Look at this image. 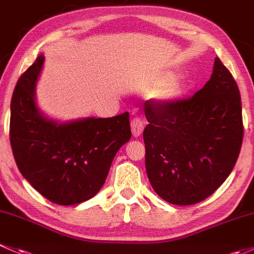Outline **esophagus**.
<instances>
[{
	"label": "esophagus",
	"instance_id": "1",
	"mask_svg": "<svg viewBox=\"0 0 254 254\" xmlns=\"http://www.w3.org/2000/svg\"><path fill=\"white\" fill-rule=\"evenodd\" d=\"M130 128H132V133L133 137L138 138L143 132V128H144V122L140 117H135V119L132 120L130 122Z\"/></svg>",
	"mask_w": 254,
	"mask_h": 254
}]
</instances>
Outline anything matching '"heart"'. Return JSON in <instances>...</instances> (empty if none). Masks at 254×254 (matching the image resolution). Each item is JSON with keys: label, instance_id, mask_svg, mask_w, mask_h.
Segmentation results:
<instances>
[{"label": "heart", "instance_id": "1", "mask_svg": "<svg viewBox=\"0 0 254 254\" xmlns=\"http://www.w3.org/2000/svg\"><path fill=\"white\" fill-rule=\"evenodd\" d=\"M159 82L164 83L158 90V99L161 101H172L180 98L182 93L181 84L176 80H172V74H164L160 77Z\"/></svg>", "mask_w": 254, "mask_h": 254}]
</instances>
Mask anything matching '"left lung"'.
<instances>
[{"mask_svg": "<svg viewBox=\"0 0 254 254\" xmlns=\"http://www.w3.org/2000/svg\"><path fill=\"white\" fill-rule=\"evenodd\" d=\"M145 169L159 197L176 205L213 194L236 164L244 139L239 87L216 57L192 98L144 105Z\"/></svg>", "mask_w": 254, "mask_h": 254, "instance_id": "1", "label": "left lung"}]
</instances>
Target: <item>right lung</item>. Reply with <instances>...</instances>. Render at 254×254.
<instances>
[{
    "instance_id": "add662e5",
    "label": "right lung",
    "mask_w": 254,
    "mask_h": 254,
    "mask_svg": "<svg viewBox=\"0 0 254 254\" xmlns=\"http://www.w3.org/2000/svg\"><path fill=\"white\" fill-rule=\"evenodd\" d=\"M45 57L20 75L10 101L9 139L25 180L50 202L73 205L93 198L115 155L130 139L129 114L59 124L36 106L35 88Z\"/></svg>"
}]
</instances>
